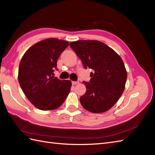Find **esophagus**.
Wrapping results in <instances>:
<instances>
[{"instance_id":"34e87169","label":"esophagus","mask_w":155,"mask_h":155,"mask_svg":"<svg viewBox=\"0 0 155 155\" xmlns=\"http://www.w3.org/2000/svg\"><path fill=\"white\" fill-rule=\"evenodd\" d=\"M78 83V81H72V84H73V85H75V84H77Z\"/></svg>"}]
</instances>
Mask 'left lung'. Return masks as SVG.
Segmentation results:
<instances>
[{
  "label": "left lung",
  "mask_w": 155,
  "mask_h": 155,
  "mask_svg": "<svg viewBox=\"0 0 155 155\" xmlns=\"http://www.w3.org/2000/svg\"><path fill=\"white\" fill-rule=\"evenodd\" d=\"M70 45L84 68L93 70L87 91L80 97L82 106L92 113H103L116 104L124 92L127 72L122 59L113 49L97 40H78Z\"/></svg>",
  "instance_id": "left-lung-1"
}]
</instances>
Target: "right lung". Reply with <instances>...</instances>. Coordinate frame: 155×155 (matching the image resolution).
I'll use <instances>...</instances> for the list:
<instances>
[{
    "label": "right lung",
    "instance_id": "right-lung-1",
    "mask_svg": "<svg viewBox=\"0 0 155 155\" xmlns=\"http://www.w3.org/2000/svg\"><path fill=\"white\" fill-rule=\"evenodd\" d=\"M69 45L67 41L45 39L30 47L19 64L18 80L30 102L39 110L59 107L70 93L71 81L54 77L60 54Z\"/></svg>",
    "mask_w": 155,
    "mask_h": 155
}]
</instances>
